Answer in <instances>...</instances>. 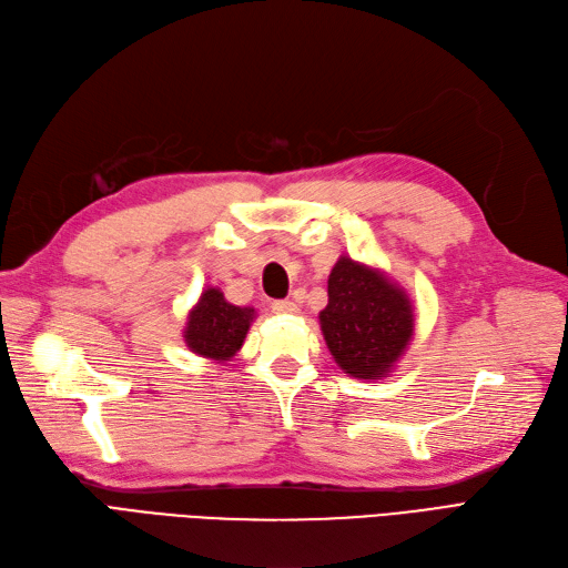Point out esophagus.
Wrapping results in <instances>:
<instances>
[{"label":"esophagus","mask_w":568,"mask_h":568,"mask_svg":"<svg viewBox=\"0 0 568 568\" xmlns=\"http://www.w3.org/2000/svg\"><path fill=\"white\" fill-rule=\"evenodd\" d=\"M270 307L272 312H277V315H296L298 312V305L293 301H275Z\"/></svg>","instance_id":"1"}]
</instances>
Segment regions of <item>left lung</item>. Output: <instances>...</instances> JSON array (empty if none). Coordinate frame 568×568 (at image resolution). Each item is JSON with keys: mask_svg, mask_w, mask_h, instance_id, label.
<instances>
[{"mask_svg": "<svg viewBox=\"0 0 568 568\" xmlns=\"http://www.w3.org/2000/svg\"><path fill=\"white\" fill-rule=\"evenodd\" d=\"M322 334L352 378H385L414 338V305L381 270L341 256L328 275Z\"/></svg>", "mask_w": 568, "mask_h": 568, "instance_id": "obj_1", "label": "left lung"}]
</instances>
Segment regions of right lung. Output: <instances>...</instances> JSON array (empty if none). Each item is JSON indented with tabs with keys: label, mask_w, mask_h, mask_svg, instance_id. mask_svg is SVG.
Returning a JSON list of instances; mask_svg holds the SVG:
<instances>
[{
	"label": "right lung",
	"mask_w": 568,
	"mask_h": 568,
	"mask_svg": "<svg viewBox=\"0 0 568 568\" xmlns=\"http://www.w3.org/2000/svg\"><path fill=\"white\" fill-rule=\"evenodd\" d=\"M253 317H256V310L232 305L225 301L221 288L209 286L187 315L183 328L185 345L200 357L227 362L244 345Z\"/></svg>",
	"instance_id": "1"
}]
</instances>
